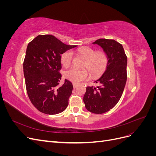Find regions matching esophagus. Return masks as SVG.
I'll return each instance as SVG.
<instances>
[{"label":"esophagus","mask_w":156,"mask_h":156,"mask_svg":"<svg viewBox=\"0 0 156 156\" xmlns=\"http://www.w3.org/2000/svg\"><path fill=\"white\" fill-rule=\"evenodd\" d=\"M77 86H78L77 84H76V83H73V88H76Z\"/></svg>","instance_id":"1"}]
</instances>
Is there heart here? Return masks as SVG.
Listing matches in <instances>:
<instances>
[{"label":"heart","instance_id":"heart-1","mask_svg":"<svg viewBox=\"0 0 156 156\" xmlns=\"http://www.w3.org/2000/svg\"><path fill=\"white\" fill-rule=\"evenodd\" d=\"M77 53L86 60L84 68H87L94 77L101 75L105 70L108 64V57L103 51H96L94 49L83 47L79 48ZM73 54L72 51H67L61 56V62L64 66H69L72 64ZM65 78L73 83H80L88 78V73L87 70H79L71 68L64 72Z\"/></svg>","mask_w":156,"mask_h":156}]
</instances>
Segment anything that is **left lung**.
Listing matches in <instances>:
<instances>
[{"mask_svg": "<svg viewBox=\"0 0 156 156\" xmlns=\"http://www.w3.org/2000/svg\"><path fill=\"white\" fill-rule=\"evenodd\" d=\"M92 44L103 49L108 57V64L104 73L95 81L99 86L87 87L83 101L88 111L102 114L120 100L126 83L127 60L123 46L114 40L99 39Z\"/></svg>", "mask_w": 156, "mask_h": 156, "instance_id": "8db88e82", "label": "left lung"}]
</instances>
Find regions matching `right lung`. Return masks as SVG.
Here are the masks:
<instances>
[{
  "label": "right lung",
  "mask_w": 156,
  "mask_h": 156,
  "mask_svg": "<svg viewBox=\"0 0 156 156\" xmlns=\"http://www.w3.org/2000/svg\"><path fill=\"white\" fill-rule=\"evenodd\" d=\"M77 45H68L52 35H39L28 44L23 73L28 96L37 110L48 115L64 111L73 84L67 79L58 86L62 75L61 55Z\"/></svg>",
  "instance_id": "obj_1"
}]
</instances>
